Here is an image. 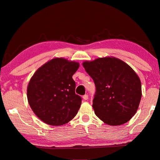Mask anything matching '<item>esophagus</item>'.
<instances>
[{
    "label": "esophagus",
    "instance_id": "esophagus-1",
    "mask_svg": "<svg viewBox=\"0 0 160 160\" xmlns=\"http://www.w3.org/2000/svg\"><path fill=\"white\" fill-rule=\"evenodd\" d=\"M82 98L84 100H87L88 99H89V96H88L87 94H86V95H84V96H83Z\"/></svg>",
    "mask_w": 160,
    "mask_h": 160
}]
</instances>
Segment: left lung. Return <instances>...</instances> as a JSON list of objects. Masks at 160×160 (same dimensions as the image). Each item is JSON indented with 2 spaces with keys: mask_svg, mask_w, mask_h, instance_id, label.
Wrapping results in <instances>:
<instances>
[{
  "mask_svg": "<svg viewBox=\"0 0 160 160\" xmlns=\"http://www.w3.org/2000/svg\"><path fill=\"white\" fill-rule=\"evenodd\" d=\"M82 65L94 81L95 113L108 125L123 124L136 113L142 98L140 78L132 68L116 58H100Z\"/></svg>",
  "mask_w": 160,
  "mask_h": 160,
  "instance_id": "left-lung-1",
  "label": "left lung"
}]
</instances>
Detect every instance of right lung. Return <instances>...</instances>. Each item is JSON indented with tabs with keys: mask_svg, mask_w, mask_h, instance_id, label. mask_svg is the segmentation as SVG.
<instances>
[{
	"mask_svg": "<svg viewBox=\"0 0 160 160\" xmlns=\"http://www.w3.org/2000/svg\"><path fill=\"white\" fill-rule=\"evenodd\" d=\"M78 68V62L57 58L43 64L31 78L28 102L45 123L62 125L76 115L82 98L75 93L76 82L72 76Z\"/></svg>",
	"mask_w": 160,
	"mask_h": 160,
	"instance_id": "right-lung-1",
	"label": "right lung"
}]
</instances>
